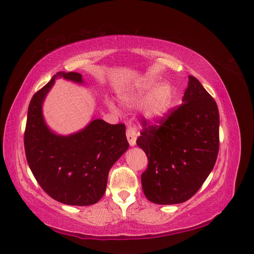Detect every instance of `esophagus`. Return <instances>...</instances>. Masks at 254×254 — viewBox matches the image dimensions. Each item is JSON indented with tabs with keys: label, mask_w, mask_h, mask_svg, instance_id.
Listing matches in <instances>:
<instances>
[{
	"label": "esophagus",
	"mask_w": 254,
	"mask_h": 254,
	"mask_svg": "<svg viewBox=\"0 0 254 254\" xmlns=\"http://www.w3.org/2000/svg\"><path fill=\"white\" fill-rule=\"evenodd\" d=\"M126 135H127V140L130 144V146H134L136 142V137H137V132L135 127L132 125H128L126 129Z\"/></svg>",
	"instance_id": "34e87169"
}]
</instances>
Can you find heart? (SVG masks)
Listing matches in <instances>:
<instances>
[{"label":"heart","instance_id":"1","mask_svg":"<svg viewBox=\"0 0 254 254\" xmlns=\"http://www.w3.org/2000/svg\"><path fill=\"white\" fill-rule=\"evenodd\" d=\"M157 82L148 81L141 84L135 90H131L122 94L121 98L125 105L134 107L146 98L143 112L151 121L160 120L171 108L174 99L173 89L170 84H160L157 88ZM112 109L113 105L109 104Z\"/></svg>","mask_w":254,"mask_h":254}]
</instances>
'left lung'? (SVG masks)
<instances>
[{
  "mask_svg": "<svg viewBox=\"0 0 254 254\" xmlns=\"http://www.w3.org/2000/svg\"><path fill=\"white\" fill-rule=\"evenodd\" d=\"M157 124L143 118L136 144L147 156L141 176L149 201L176 204L189 200L201 188L216 162L219 113L216 102L194 76L182 98Z\"/></svg>",
  "mask_w": 254,
  "mask_h": 254,
  "instance_id": "1",
  "label": "left lung"
}]
</instances>
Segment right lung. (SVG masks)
Wrapping results in <instances>:
<instances>
[{
	"mask_svg": "<svg viewBox=\"0 0 254 254\" xmlns=\"http://www.w3.org/2000/svg\"><path fill=\"white\" fill-rule=\"evenodd\" d=\"M57 77L83 81L79 73L59 72L34 94L24 132L27 163L53 199L70 205L94 204L105 194L110 168L129 147L126 127L96 119L70 135L52 132L43 120L42 104Z\"/></svg>",
	"mask_w": 254,
	"mask_h": 254,
	"instance_id": "1",
	"label": "right lung"
}]
</instances>
